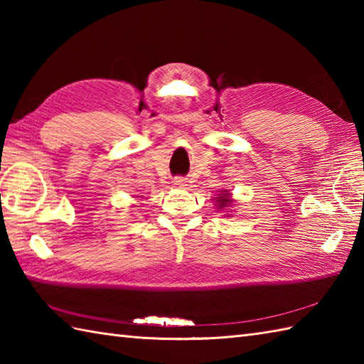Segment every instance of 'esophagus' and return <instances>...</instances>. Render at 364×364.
I'll use <instances>...</instances> for the list:
<instances>
[{"label":"esophagus","mask_w":364,"mask_h":364,"mask_svg":"<svg viewBox=\"0 0 364 364\" xmlns=\"http://www.w3.org/2000/svg\"><path fill=\"white\" fill-rule=\"evenodd\" d=\"M173 186L183 189L184 186H186V180H184V178H181V176H176L173 180Z\"/></svg>","instance_id":"1"}]
</instances>
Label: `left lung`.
Masks as SVG:
<instances>
[{"label": "left lung", "mask_w": 364, "mask_h": 364, "mask_svg": "<svg viewBox=\"0 0 364 364\" xmlns=\"http://www.w3.org/2000/svg\"><path fill=\"white\" fill-rule=\"evenodd\" d=\"M222 194L215 198V203H218V210H228V206H231L233 200L230 198V192L228 191H220Z\"/></svg>", "instance_id": "obj_1"}]
</instances>
